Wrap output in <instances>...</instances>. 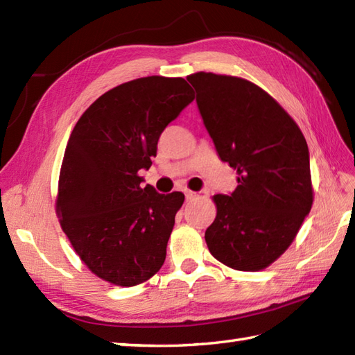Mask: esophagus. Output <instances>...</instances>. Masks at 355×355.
<instances>
[{"label": "esophagus", "instance_id": "obj_1", "mask_svg": "<svg viewBox=\"0 0 355 355\" xmlns=\"http://www.w3.org/2000/svg\"><path fill=\"white\" fill-rule=\"evenodd\" d=\"M198 197L197 192H192V191H186V200L187 201H193L195 198Z\"/></svg>", "mask_w": 355, "mask_h": 355}]
</instances>
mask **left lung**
<instances>
[{"mask_svg": "<svg viewBox=\"0 0 355 355\" xmlns=\"http://www.w3.org/2000/svg\"><path fill=\"white\" fill-rule=\"evenodd\" d=\"M218 155L238 173L230 195H214L209 252L224 266L259 271L296 238L314 191L302 131L273 97L253 82L198 71L187 76Z\"/></svg>", "mask_w": 355, "mask_h": 355, "instance_id": "obj_1", "label": "left lung"}]
</instances>
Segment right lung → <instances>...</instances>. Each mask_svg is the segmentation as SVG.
Masks as SVG:
<instances>
[{"label":"right lung","instance_id":"add662e5","mask_svg":"<svg viewBox=\"0 0 355 355\" xmlns=\"http://www.w3.org/2000/svg\"><path fill=\"white\" fill-rule=\"evenodd\" d=\"M195 99L183 78L125 82L78 120L59 173L56 215L74 252L112 285L146 282L162 268L184 195L143 186L140 169L164 128Z\"/></svg>","mask_w":355,"mask_h":355}]
</instances>
